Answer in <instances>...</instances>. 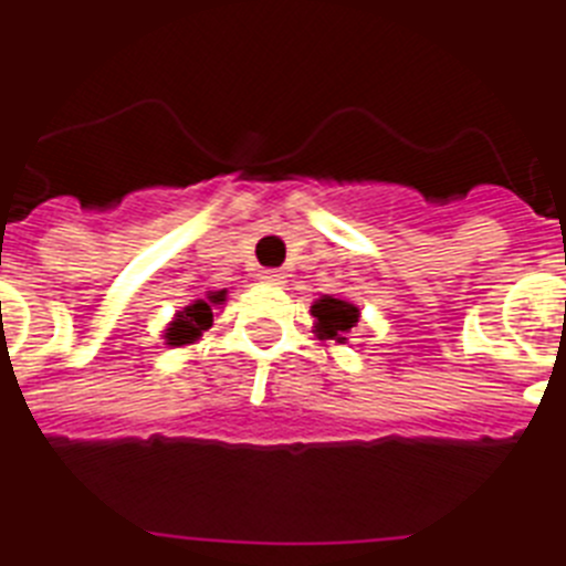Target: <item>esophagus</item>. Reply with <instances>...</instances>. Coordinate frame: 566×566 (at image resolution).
<instances>
[{
    "instance_id": "obj_1",
    "label": "esophagus",
    "mask_w": 566,
    "mask_h": 566,
    "mask_svg": "<svg viewBox=\"0 0 566 566\" xmlns=\"http://www.w3.org/2000/svg\"><path fill=\"white\" fill-rule=\"evenodd\" d=\"M286 274H280V271H274V269H269V271H262L260 274V280H265V283H271V286H280V283H286Z\"/></svg>"
}]
</instances>
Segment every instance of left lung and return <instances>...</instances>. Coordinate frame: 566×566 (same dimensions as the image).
<instances>
[{
    "mask_svg": "<svg viewBox=\"0 0 566 566\" xmlns=\"http://www.w3.org/2000/svg\"><path fill=\"white\" fill-rule=\"evenodd\" d=\"M310 313L315 318V336L318 339H333V343H345V336L360 322V306L333 295L318 297L310 306Z\"/></svg>",
    "mask_w": 566,
    "mask_h": 566,
    "instance_id": "8db88e82",
    "label": "left lung"
}]
</instances>
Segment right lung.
Listing matches in <instances>:
<instances>
[{
	"instance_id": "1",
	"label": "right lung",
	"mask_w": 566,
	"mask_h": 566,
	"mask_svg": "<svg viewBox=\"0 0 566 566\" xmlns=\"http://www.w3.org/2000/svg\"><path fill=\"white\" fill-rule=\"evenodd\" d=\"M227 292H209L206 297H197L195 304L182 306L174 322L165 327V345H174V348H182V345L197 343L203 331L212 327V306H218L223 301Z\"/></svg>"
}]
</instances>
